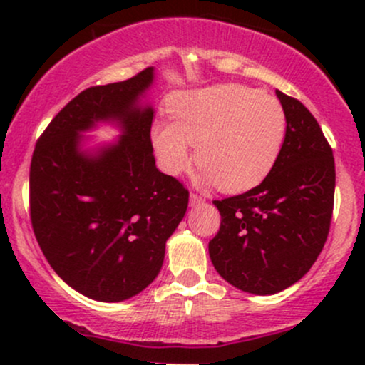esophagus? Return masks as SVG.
I'll list each match as a JSON object with an SVG mask.
<instances>
[{"label": "esophagus", "mask_w": 365, "mask_h": 365, "mask_svg": "<svg viewBox=\"0 0 365 365\" xmlns=\"http://www.w3.org/2000/svg\"><path fill=\"white\" fill-rule=\"evenodd\" d=\"M202 202H204V197L199 195V194H194V192H192V194H190V204H192V206H197V204H202Z\"/></svg>", "instance_id": "obj_1"}]
</instances>
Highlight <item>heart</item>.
Instances as JSON below:
<instances>
[{
    "label": "heart",
    "instance_id": "obj_1",
    "mask_svg": "<svg viewBox=\"0 0 365 365\" xmlns=\"http://www.w3.org/2000/svg\"><path fill=\"white\" fill-rule=\"evenodd\" d=\"M168 113L173 123L153 128L161 168L173 177L187 171L194 144L202 178L226 192H244L261 183L287 137L283 104L240 83L180 92L168 101Z\"/></svg>",
    "mask_w": 365,
    "mask_h": 365
}]
</instances>
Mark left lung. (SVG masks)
<instances>
[{"instance_id":"obj_1","label":"left lung","mask_w":365,"mask_h":365,"mask_svg":"<svg viewBox=\"0 0 365 365\" xmlns=\"http://www.w3.org/2000/svg\"><path fill=\"white\" fill-rule=\"evenodd\" d=\"M287 113L282 153L257 187L212 200L221 215L209 255L228 283L271 295L299 282L328 238L334 204V158L312 113L276 91Z\"/></svg>"}]
</instances>
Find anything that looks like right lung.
Instances as JSON below:
<instances>
[{"mask_svg":"<svg viewBox=\"0 0 365 365\" xmlns=\"http://www.w3.org/2000/svg\"><path fill=\"white\" fill-rule=\"evenodd\" d=\"M153 82L145 68L123 82L82 91L37 139L29 207L37 244L65 283L101 302H121L156 278L188 190L156 168L154 111L137 106ZM116 119L124 137L98 157L78 150V132Z\"/></svg>","mask_w":365,"mask_h":365,"instance_id":"obj_1","label":"right lung"}]
</instances>
